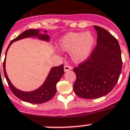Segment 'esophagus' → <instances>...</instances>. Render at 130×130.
<instances>
[{"label": "esophagus", "mask_w": 130, "mask_h": 130, "mask_svg": "<svg viewBox=\"0 0 130 130\" xmlns=\"http://www.w3.org/2000/svg\"><path fill=\"white\" fill-rule=\"evenodd\" d=\"M72 69L71 67L69 66V65H65L64 66V71L65 72H68L69 70H70Z\"/></svg>", "instance_id": "esophagus-1"}]
</instances>
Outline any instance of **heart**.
Segmentation results:
<instances>
[{
    "label": "heart",
    "instance_id": "1",
    "mask_svg": "<svg viewBox=\"0 0 130 130\" xmlns=\"http://www.w3.org/2000/svg\"><path fill=\"white\" fill-rule=\"evenodd\" d=\"M95 37L90 31L70 32L58 41L59 47L70 52L74 62L82 63L89 58L95 44Z\"/></svg>",
    "mask_w": 130,
    "mask_h": 130
}]
</instances>
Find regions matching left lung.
Returning a JSON list of instances; mask_svg holds the SVG:
<instances>
[{
    "mask_svg": "<svg viewBox=\"0 0 130 130\" xmlns=\"http://www.w3.org/2000/svg\"><path fill=\"white\" fill-rule=\"evenodd\" d=\"M97 45L90 57L73 69V90L83 99H97L108 94L117 84L122 69L121 53L117 40L105 29L94 26Z\"/></svg>",
    "mask_w": 130,
    "mask_h": 130,
    "instance_id": "left-lung-1",
    "label": "left lung"
}]
</instances>
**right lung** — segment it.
<instances>
[{
  "instance_id": "obj_1",
  "label": "right lung",
  "mask_w": 130,
  "mask_h": 130,
  "mask_svg": "<svg viewBox=\"0 0 130 130\" xmlns=\"http://www.w3.org/2000/svg\"><path fill=\"white\" fill-rule=\"evenodd\" d=\"M39 31H40L39 29H28L22 32L18 37L12 40L7 48V50L6 52V57H5L4 61L3 63V69L5 77L7 80L9 88H10L12 92L21 100L27 102V103H32V104H41V103H45V102L48 101L51 99H52V98L54 96L56 92H57V87H57V84L60 80V79L61 78L64 73L63 65L61 64L59 66L52 68L49 74H48V77H47L46 79L45 82L40 88L33 90V91L24 92L15 88L12 84L10 80L9 79L6 71V58L9 48L11 45L12 43L14 41L20 40L23 38H26L36 37V36H37L41 40L49 41V35L45 33L44 35H41V34L39 33ZM44 32H47V31H44Z\"/></svg>"
}]
</instances>
